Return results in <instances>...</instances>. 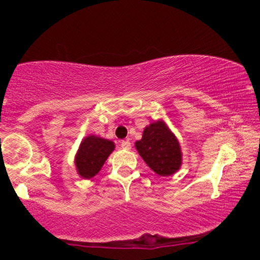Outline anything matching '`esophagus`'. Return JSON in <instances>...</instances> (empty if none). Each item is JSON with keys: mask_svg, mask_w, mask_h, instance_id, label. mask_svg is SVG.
Listing matches in <instances>:
<instances>
[{"mask_svg": "<svg viewBox=\"0 0 260 260\" xmlns=\"http://www.w3.org/2000/svg\"><path fill=\"white\" fill-rule=\"evenodd\" d=\"M120 147L123 149H125V150H129L131 148V143L129 141H120Z\"/></svg>", "mask_w": 260, "mask_h": 260, "instance_id": "esophagus-1", "label": "esophagus"}]
</instances>
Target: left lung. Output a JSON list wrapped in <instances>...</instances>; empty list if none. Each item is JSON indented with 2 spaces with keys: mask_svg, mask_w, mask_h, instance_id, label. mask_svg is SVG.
I'll list each match as a JSON object with an SVG mask.
<instances>
[{
  "mask_svg": "<svg viewBox=\"0 0 260 260\" xmlns=\"http://www.w3.org/2000/svg\"><path fill=\"white\" fill-rule=\"evenodd\" d=\"M135 148L149 168L159 176L173 175L182 165L179 140L163 119L145 126L141 140L135 142Z\"/></svg>",
  "mask_w": 260,
  "mask_h": 260,
  "instance_id": "obj_1",
  "label": "left lung"
}]
</instances>
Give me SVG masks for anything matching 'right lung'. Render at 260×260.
<instances>
[{"label":"right lung","instance_id":"obj_1","mask_svg":"<svg viewBox=\"0 0 260 260\" xmlns=\"http://www.w3.org/2000/svg\"><path fill=\"white\" fill-rule=\"evenodd\" d=\"M113 150L115 143L112 141L88 135L81 141L74 157L78 175L86 180L94 177Z\"/></svg>","mask_w":260,"mask_h":260}]
</instances>
